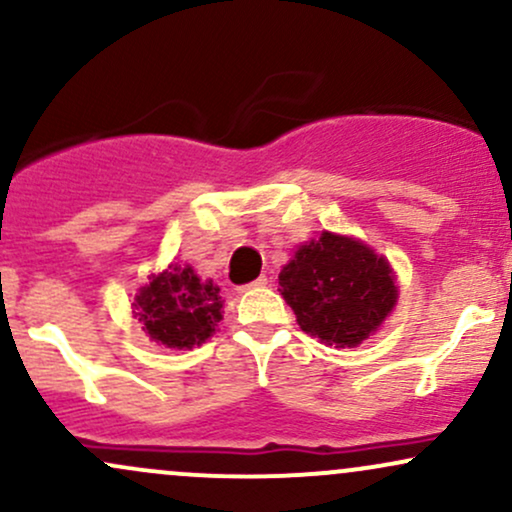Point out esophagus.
Wrapping results in <instances>:
<instances>
[{
	"instance_id": "34e87169",
	"label": "esophagus",
	"mask_w": 512,
	"mask_h": 512,
	"mask_svg": "<svg viewBox=\"0 0 512 512\" xmlns=\"http://www.w3.org/2000/svg\"><path fill=\"white\" fill-rule=\"evenodd\" d=\"M267 286V276H257L255 281H250V284H245L240 291H252V289H264Z\"/></svg>"
}]
</instances>
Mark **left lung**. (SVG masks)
<instances>
[{"instance_id": "obj_1", "label": "left lung", "mask_w": 512, "mask_h": 512, "mask_svg": "<svg viewBox=\"0 0 512 512\" xmlns=\"http://www.w3.org/2000/svg\"><path fill=\"white\" fill-rule=\"evenodd\" d=\"M284 301L305 334L327 346H358L397 305L395 272L356 238L322 231L281 269Z\"/></svg>"}]
</instances>
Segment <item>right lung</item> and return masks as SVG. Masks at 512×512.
<instances>
[{"label": "right lung", "mask_w": 512, "mask_h": 512, "mask_svg": "<svg viewBox=\"0 0 512 512\" xmlns=\"http://www.w3.org/2000/svg\"><path fill=\"white\" fill-rule=\"evenodd\" d=\"M134 317L151 342L168 349H195L219 330L221 296L214 281H202L190 264H170L134 296Z\"/></svg>", "instance_id": "obj_1"}]
</instances>
